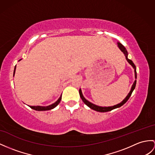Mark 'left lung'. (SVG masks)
Segmentation results:
<instances>
[{"mask_svg":"<svg viewBox=\"0 0 155 155\" xmlns=\"http://www.w3.org/2000/svg\"><path fill=\"white\" fill-rule=\"evenodd\" d=\"M117 44H118V48H120V50L126 56V58L127 60V61L128 62V63L130 64L133 67V68L134 69V72H135V80L134 81L133 85H132L131 86V90L130 93L127 94V95L126 96V97L124 99L121 103H118L116 105H114V106H112V107H100V106H98V105H96L95 104H93L92 103H91V102H89V101L87 100L84 97V95H83L82 94V91H81V89H80V91H79V93H80V97L81 99H82V101H84V103L87 105V106L89 107L90 108L93 109V110H95V111H97V112H108V111H110L112 110H113V109H115V108H119L120 107H122V105H124V104H125L126 102L127 101V100L130 99V97L131 95L132 92L134 91V90L135 87V85H136V79H137V72H136V67H135V64H134V62L131 61V60H130L129 58H127V55H128V53H127V51L126 50V48L124 47V45H122L121 43L118 42L117 43Z\"/></svg>","mask_w":155,"mask_h":155,"instance_id":"1","label":"left lung"}]
</instances>
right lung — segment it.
I'll return each instance as SVG.
<instances>
[{
	"label": "right lung",
	"mask_w": 155,
	"mask_h": 155,
	"mask_svg": "<svg viewBox=\"0 0 155 155\" xmlns=\"http://www.w3.org/2000/svg\"><path fill=\"white\" fill-rule=\"evenodd\" d=\"M19 60V61H20ZM16 67L15 66L14 68V74H15V71H16ZM62 99V95L59 97V99L56 101L54 103L52 104L51 105H48V106L47 107H42V106H30V108L33 109V110H35L37 111H45V110H51V109H53L54 108H55L57 105L60 103V101Z\"/></svg>",
	"instance_id": "1"
}]
</instances>
